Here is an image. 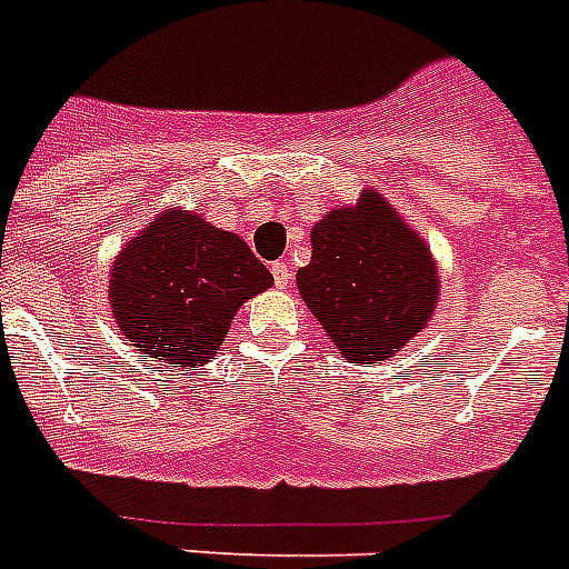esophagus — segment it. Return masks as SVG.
<instances>
[{
  "mask_svg": "<svg viewBox=\"0 0 569 569\" xmlns=\"http://www.w3.org/2000/svg\"><path fill=\"white\" fill-rule=\"evenodd\" d=\"M270 273H273V281H276V288H288L290 279H293V268H290L288 261H273V268H270Z\"/></svg>",
  "mask_w": 569,
  "mask_h": 569,
  "instance_id": "34e87169",
  "label": "esophagus"
}]
</instances>
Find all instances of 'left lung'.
Segmentation results:
<instances>
[{"instance_id":"1","label":"left lung","mask_w":569,"mask_h":569,"mask_svg":"<svg viewBox=\"0 0 569 569\" xmlns=\"http://www.w3.org/2000/svg\"><path fill=\"white\" fill-rule=\"evenodd\" d=\"M299 290L341 356L356 365L393 359L433 316L439 276L425 241L376 190L330 210L310 233Z\"/></svg>"}]
</instances>
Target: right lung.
<instances>
[{"label": "right lung", "instance_id": "1", "mask_svg": "<svg viewBox=\"0 0 569 569\" xmlns=\"http://www.w3.org/2000/svg\"><path fill=\"white\" fill-rule=\"evenodd\" d=\"M273 284L236 233L170 210L119 253L110 305L124 341L173 367L216 356L236 310Z\"/></svg>", "mask_w": 569, "mask_h": 569}]
</instances>
